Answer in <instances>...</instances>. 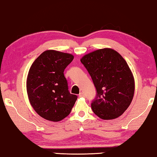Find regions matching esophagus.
<instances>
[{"label":"esophagus","mask_w":157,"mask_h":157,"mask_svg":"<svg viewBox=\"0 0 157 157\" xmlns=\"http://www.w3.org/2000/svg\"><path fill=\"white\" fill-rule=\"evenodd\" d=\"M79 97H84V94L82 92H81L80 94H79Z\"/></svg>","instance_id":"obj_1"}]
</instances>
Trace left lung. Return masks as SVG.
I'll return each instance as SVG.
<instances>
[{"instance_id":"obj_1","label":"left lung","mask_w":157,"mask_h":157,"mask_svg":"<svg viewBox=\"0 0 157 157\" xmlns=\"http://www.w3.org/2000/svg\"><path fill=\"white\" fill-rule=\"evenodd\" d=\"M81 63L96 88L91 108L97 116L113 120L123 114L132 101L135 81L129 66L114 49H98L83 56Z\"/></svg>"}]
</instances>
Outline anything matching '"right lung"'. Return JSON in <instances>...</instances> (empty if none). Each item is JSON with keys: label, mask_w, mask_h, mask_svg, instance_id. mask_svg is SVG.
Segmentation results:
<instances>
[{"label": "right lung", "mask_w": 157, "mask_h": 157, "mask_svg": "<svg viewBox=\"0 0 157 157\" xmlns=\"http://www.w3.org/2000/svg\"><path fill=\"white\" fill-rule=\"evenodd\" d=\"M73 59L72 54L47 50L36 59L29 70V101L36 113L49 121L58 122L68 116L78 98L70 94L63 75Z\"/></svg>", "instance_id": "1"}]
</instances>
